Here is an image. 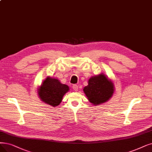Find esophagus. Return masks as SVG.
Returning <instances> with one entry per match:
<instances>
[{"label": "esophagus", "mask_w": 152, "mask_h": 152, "mask_svg": "<svg viewBox=\"0 0 152 152\" xmlns=\"http://www.w3.org/2000/svg\"><path fill=\"white\" fill-rule=\"evenodd\" d=\"M72 88H73V89L74 90V91H77L78 90V86H77V85H75V84L73 85Z\"/></svg>", "instance_id": "34e87169"}]
</instances>
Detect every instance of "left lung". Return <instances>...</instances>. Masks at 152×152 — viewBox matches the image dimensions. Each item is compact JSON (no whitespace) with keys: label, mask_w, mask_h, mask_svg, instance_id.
Here are the masks:
<instances>
[{"label":"left lung","mask_w":152,"mask_h":152,"mask_svg":"<svg viewBox=\"0 0 152 152\" xmlns=\"http://www.w3.org/2000/svg\"><path fill=\"white\" fill-rule=\"evenodd\" d=\"M113 83L104 74L90 78L83 91L90 102L99 105L109 100L113 93Z\"/></svg>","instance_id":"obj_1"}]
</instances>
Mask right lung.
<instances>
[{
    "mask_svg": "<svg viewBox=\"0 0 152 152\" xmlns=\"http://www.w3.org/2000/svg\"><path fill=\"white\" fill-rule=\"evenodd\" d=\"M69 90L67 86L61 83L57 79L47 77L39 89V95L46 104L56 107L60 104Z\"/></svg>",
    "mask_w": 152,
    "mask_h": 152,
    "instance_id": "right-lung-1",
    "label": "right lung"
}]
</instances>
